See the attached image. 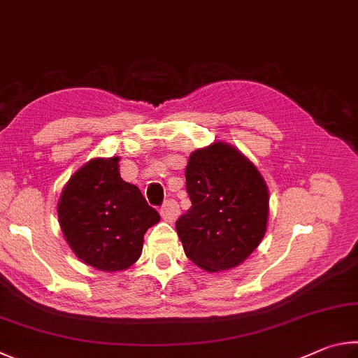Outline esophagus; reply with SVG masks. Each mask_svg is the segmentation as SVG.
Listing matches in <instances>:
<instances>
[{
    "instance_id": "1",
    "label": "esophagus",
    "mask_w": 358,
    "mask_h": 358,
    "mask_svg": "<svg viewBox=\"0 0 358 358\" xmlns=\"http://www.w3.org/2000/svg\"><path fill=\"white\" fill-rule=\"evenodd\" d=\"M180 214V209H179V204L174 201V199H168V201L162 206L160 209V215L165 222H174L176 218L179 217Z\"/></svg>"
}]
</instances>
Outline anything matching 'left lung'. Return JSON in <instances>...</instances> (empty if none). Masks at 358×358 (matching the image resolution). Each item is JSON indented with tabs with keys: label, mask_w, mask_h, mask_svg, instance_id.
Masks as SVG:
<instances>
[{
	"label": "left lung",
	"mask_w": 358,
	"mask_h": 358,
	"mask_svg": "<svg viewBox=\"0 0 358 358\" xmlns=\"http://www.w3.org/2000/svg\"><path fill=\"white\" fill-rule=\"evenodd\" d=\"M185 180L192 208L176 229L187 258L206 272L237 267L266 234L264 178L239 149L217 141L190 154Z\"/></svg>",
	"instance_id": "1"
}]
</instances>
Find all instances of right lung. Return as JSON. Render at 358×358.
Returning <instances> with one entry per match:
<instances>
[{"instance_id": "add662e5", "label": "right lung", "mask_w": 358, "mask_h": 358, "mask_svg": "<svg viewBox=\"0 0 358 358\" xmlns=\"http://www.w3.org/2000/svg\"><path fill=\"white\" fill-rule=\"evenodd\" d=\"M58 218L69 247L102 272L129 268L140 258L146 231L160 215L136 185L122 180L119 157L92 159L62 189Z\"/></svg>"}]
</instances>
